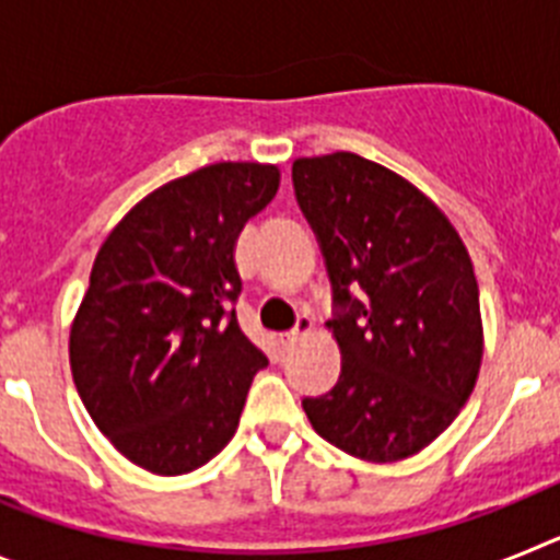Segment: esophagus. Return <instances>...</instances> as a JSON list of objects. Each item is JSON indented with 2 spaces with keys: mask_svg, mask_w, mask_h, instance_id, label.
<instances>
[{
  "mask_svg": "<svg viewBox=\"0 0 560 560\" xmlns=\"http://www.w3.org/2000/svg\"><path fill=\"white\" fill-rule=\"evenodd\" d=\"M311 328H314V319H311L308 314L296 316V325H294V328L289 330V334L283 336V348H285V350H289V348H294V345H296V339H300V336H303V334H308Z\"/></svg>",
  "mask_w": 560,
  "mask_h": 560,
  "instance_id": "34e87169",
  "label": "esophagus"
}]
</instances>
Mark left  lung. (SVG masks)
<instances>
[{
	"instance_id": "1",
	"label": "left lung",
	"mask_w": 560,
	"mask_h": 560,
	"mask_svg": "<svg viewBox=\"0 0 560 560\" xmlns=\"http://www.w3.org/2000/svg\"><path fill=\"white\" fill-rule=\"evenodd\" d=\"M296 205L323 249L341 373L303 398L319 438L395 463L452 427L477 384L482 319L457 230L404 176L336 151L291 167Z\"/></svg>"
}]
</instances>
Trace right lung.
<instances>
[{
  "instance_id": "right-lung-1",
  "label": "right lung",
  "mask_w": 560,
  "mask_h": 560,
  "mask_svg": "<svg viewBox=\"0 0 560 560\" xmlns=\"http://www.w3.org/2000/svg\"><path fill=\"white\" fill-rule=\"evenodd\" d=\"M277 187L275 165H207L145 196L97 252L69 364L95 427L145 471L176 477L210 463L269 364L232 308V252Z\"/></svg>"
}]
</instances>
